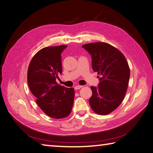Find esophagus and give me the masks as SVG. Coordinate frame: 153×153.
<instances>
[{"mask_svg":"<svg viewBox=\"0 0 153 153\" xmlns=\"http://www.w3.org/2000/svg\"><path fill=\"white\" fill-rule=\"evenodd\" d=\"M83 87V85H77L76 86H75V90H79V89H81Z\"/></svg>","mask_w":153,"mask_h":153,"instance_id":"1","label":"esophagus"}]
</instances>
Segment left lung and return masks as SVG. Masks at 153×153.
I'll list each match as a JSON object with an SVG mask.
<instances>
[{"mask_svg":"<svg viewBox=\"0 0 153 153\" xmlns=\"http://www.w3.org/2000/svg\"><path fill=\"white\" fill-rule=\"evenodd\" d=\"M82 47L91 55L93 70L101 75L98 87H90V107L98 114L107 115L120 105L126 95L130 78L128 63L117 48L107 43H91Z\"/></svg>","mask_w":153,"mask_h":153,"instance_id":"obj_1","label":"left lung"}]
</instances>
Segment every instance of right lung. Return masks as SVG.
I'll use <instances>...</instances> for the list:
<instances>
[{"mask_svg": "<svg viewBox=\"0 0 153 153\" xmlns=\"http://www.w3.org/2000/svg\"><path fill=\"white\" fill-rule=\"evenodd\" d=\"M67 45L46 47L36 53L29 63L27 82L36 103L49 117L61 119L71 113L74 89L57 84L58 74L62 73V52Z\"/></svg>", "mask_w": 153, "mask_h": 153, "instance_id": "right-lung-1", "label": "right lung"}]
</instances>
